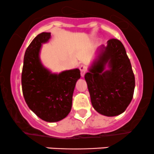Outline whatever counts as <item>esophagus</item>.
I'll list each match as a JSON object with an SVG mask.
<instances>
[{
    "instance_id": "obj_1",
    "label": "esophagus",
    "mask_w": 154,
    "mask_h": 154,
    "mask_svg": "<svg viewBox=\"0 0 154 154\" xmlns=\"http://www.w3.org/2000/svg\"><path fill=\"white\" fill-rule=\"evenodd\" d=\"M80 74H81L82 77H84L85 74H86V71H87V68H86V66H81L80 67Z\"/></svg>"
}]
</instances>
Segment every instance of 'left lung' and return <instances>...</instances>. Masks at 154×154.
<instances>
[{"label":"left lung","instance_id":"8db88e82","mask_svg":"<svg viewBox=\"0 0 154 154\" xmlns=\"http://www.w3.org/2000/svg\"><path fill=\"white\" fill-rule=\"evenodd\" d=\"M85 80L91 104L97 112L110 117L125 111L133 97L135 77L125 48L119 40L111 38L106 47L100 46Z\"/></svg>","mask_w":154,"mask_h":154}]
</instances>
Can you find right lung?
Returning <instances> with one entry per match:
<instances>
[{"mask_svg":"<svg viewBox=\"0 0 154 154\" xmlns=\"http://www.w3.org/2000/svg\"><path fill=\"white\" fill-rule=\"evenodd\" d=\"M51 38V32H42L31 42L24 57L21 86L27 106L38 118L57 122L68 116L77 80L78 68L53 74L42 64L40 50Z\"/></svg>","mask_w":154,"mask_h":154,"instance_id":"obj_1","label":"right lung"}]
</instances>
